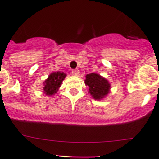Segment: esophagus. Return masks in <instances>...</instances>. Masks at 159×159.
<instances>
[{"label":"esophagus","instance_id":"34e87169","mask_svg":"<svg viewBox=\"0 0 159 159\" xmlns=\"http://www.w3.org/2000/svg\"><path fill=\"white\" fill-rule=\"evenodd\" d=\"M72 75H73V76H78L80 72L77 69H74V70H72Z\"/></svg>","mask_w":159,"mask_h":159}]
</instances>
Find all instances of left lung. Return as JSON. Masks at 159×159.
Returning <instances> with one entry per match:
<instances>
[{"instance_id":"8db88e82","label":"left lung","mask_w":159,"mask_h":159,"mask_svg":"<svg viewBox=\"0 0 159 159\" xmlns=\"http://www.w3.org/2000/svg\"><path fill=\"white\" fill-rule=\"evenodd\" d=\"M85 83L89 87V93L96 100H100L109 93L111 85L106 78L97 73H90L86 76Z\"/></svg>"}]
</instances>
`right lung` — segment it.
<instances>
[{
    "label": "right lung",
    "mask_w": 159,
    "mask_h": 159,
    "mask_svg": "<svg viewBox=\"0 0 159 159\" xmlns=\"http://www.w3.org/2000/svg\"><path fill=\"white\" fill-rule=\"evenodd\" d=\"M66 77V74L63 72H56L51 73L47 79L45 80L43 91L46 95L51 96L53 95L57 92L60 85L62 84V82Z\"/></svg>",
    "instance_id": "1"
}]
</instances>
